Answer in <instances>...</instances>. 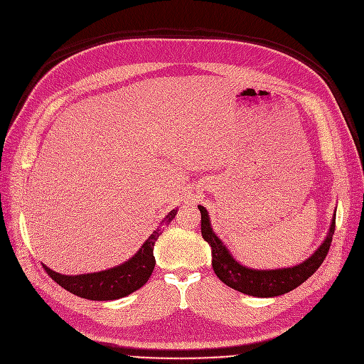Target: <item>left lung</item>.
Returning a JSON list of instances; mask_svg holds the SVG:
<instances>
[{
  "mask_svg": "<svg viewBox=\"0 0 364 364\" xmlns=\"http://www.w3.org/2000/svg\"><path fill=\"white\" fill-rule=\"evenodd\" d=\"M200 210V232L203 240L209 244L212 251V268L224 284L237 289V291L261 299L282 296L301 285L310 278L324 261L336 228V210L328 228V232L321 245L303 262L275 269H255L238 262L227 245L218 237L210 225L208 210L198 205Z\"/></svg>",
  "mask_w": 364,
  "mask_h": 364,
  "instance_id": "left-lung-1",
  "label": "left lung"
}]
</instances>
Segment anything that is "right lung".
<instances>
[{
    "label": "right lung",
    "instance_id": "obj_1",
    "mask_svg": "<svg viewBox=\"0 0 364 364\" xmlns=\"http://www.w3.org/2000/svg\"><path fill=\"white\" fill-rule=\"evenodd\" d=\"M176 212L178 208L172 209L164 218L161 225L152 232V235L143 242L137 252L120 265L105 271L80 275H64L50 269L47 265L43 267L58 285L82 299L95 301L123 299L148 282L156 264L154 257L155 242L164 232V228L171 224Z\"/></svg>",
    "mask_w": 364,
    "mask_h": 364
}]
</instances>
